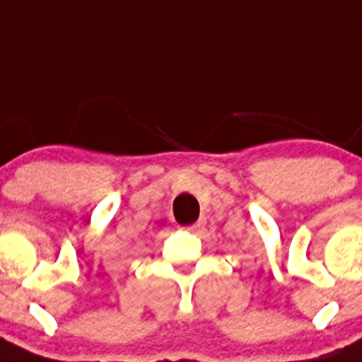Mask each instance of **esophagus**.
I'll return each mask as SVG.
<instances>
[{"instance_id":"34e87169","label":"esophagus","mask_w":362,"mask_h":362,"mask_svg":"<svg viewBox=\"0 0 362 362\" xmlns=\"http://www.w3.org/2000/svg\"><path fill=\"white\" fill-rule=\"evenodd\" d=\"M203 221H197V223H194V225H188V226H185V230H188V232H197V230L199 228H203Z\"/></svg>"}]
</instances>
